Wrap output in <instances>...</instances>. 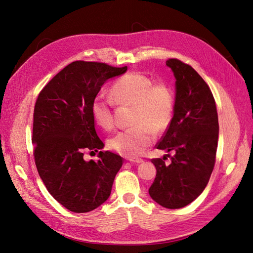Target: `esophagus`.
I'll list each match as a JSON object with an SVG mask.
<instances>
[{"instance_id": "esophagus-1", "label": "esophagus", "mask_w": 253, "mask_h": 253, "mask_svg": "<svg viewBox=\"0 0 253 253\" xmlns=\"http://www.w3.org/2000/svg\"><path fill=\"white\" fill-rule=\"evenodd\" d=\"M129 162H131L132 164H141L144 162V160L141 158H132V159H129Z\"/></svg>"}]
</instances>
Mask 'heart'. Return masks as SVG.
Masks as SVG:
<instances>
[{
  "label": "heart",
  "mask_w": 253,
  "mask_h": 253,
  "mask_svg": "<svg viewBox=\"0 0 253 253\" xmlns=\"http://www.w3.org/2000/svg\"><path fill=\"white\" fill-rule=\"evenodd\" d=\"M111 96L117 104L134 106V126L115 134L109 140V148L126 157L138 156L151 144L155 134L169 127L175 110L174 91L169 84L154 83L147 75L129 72L115 80ZM90 110L98 126L104 129L113 127V101L110 98L95 97Z\"/></svg>",
  "instance_id": "1"
}]
</instances>
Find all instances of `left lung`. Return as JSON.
Instances as JSON below:
<instances>
[{"label":"left lung","mask_w":253,"mask_h":253,"mask_svg":"<svg viewBox=\"0 0 253 253\" xmlns=\"http://www.w3.org/2000/svg\"><path fill=\"white\" fill-rule=\"evenodd\" d=\"M176 79L175 110L171 124L156 144L167 154L153 158L156 177L150 196L168 209H179L192 203L208 185L215 165L218 117L208 84L194 68L178 59L166 61Z\"/></svg>","instance_id":"8db88e82"}]
</instances>
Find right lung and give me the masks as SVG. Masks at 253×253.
<instances>
[{
	"label": "right lung",
	"instance_id": "obj_1",
	"mask_svg": "<svg viewBox=\"0 0 253 253\" xmlns=\"http://www.w3.org/2000/svg\"><path fill=\"white\" fill-rule=\"evenodd\" d=\"M126 70L75 61L37 98L32 138L37 170L51 196L72 212H89L108 200L124 164V158L109 151L99 152L98 162H85L83 152L104 147L96 132L91 102L106 80Z\"/></svg>",
	"mask_w": 253,
	"mask_h": 253
}]
</instances>
